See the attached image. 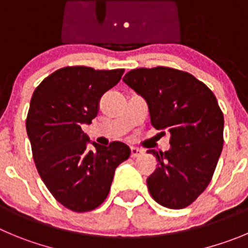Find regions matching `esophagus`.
Here are the masks:
<instances>
[{"label": "esophagus", "instance_id": "esophagus-1", "mask_svg": "<svg viewBox=\"0 0 248 248\" xmlns=\"http://www.w3.org/2000/svg\"><path fill=\"white\" fill-rule=\"evenodd\" d=\"M143 154V150L140 149V148L131 147V156L132 158H137V156H140Z\"/></svg>", "mask_w": 248, "mask_h": 248}]
</instances>
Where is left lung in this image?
Listing matches in <instances>:
<instances>
[{
    "instance_id": "1",
    "label": "left lung",
    "mask_w": 248,
    "mask_h": 248,
    "mask_svg": "<svg viewBox=\"0 0 248 248\" xmlns=\"http://www.w3.org/2000/svg\"><path fill=\"white\" fill-rule=\"evenodd\" d=\"M124 82L147 101L152 126L170 135V149L148 150L158 161L147 179L150 196L163 207L186 208L207 188L223 150L217 98L204 83L170 67L132 69Z\"/></svg>"
}]
</instances>
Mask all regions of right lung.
I'll list each match as a JSON object with an SVG mask.
<instances>
[{
  "instance_id": "obj_1",
  "label": "right lung",
  "mask_w": 248,
  "mask_h": 248,
  "mask_svg": "<svg viewBox=\"0 0 248 248\" xmlns=\"http://www.w3.org/2000/svg\"><path fill=\"white\" fill-rule=\"evenodd\" d=\"M124 72L64 67L46 77L30 100L25 126L38 172L57 202L73 212L98 208L108 197L116 168L131 154L122 142L108 147L90 142L80 127L92 124L101 96Z\"/></svg>"
}]
</instances>
